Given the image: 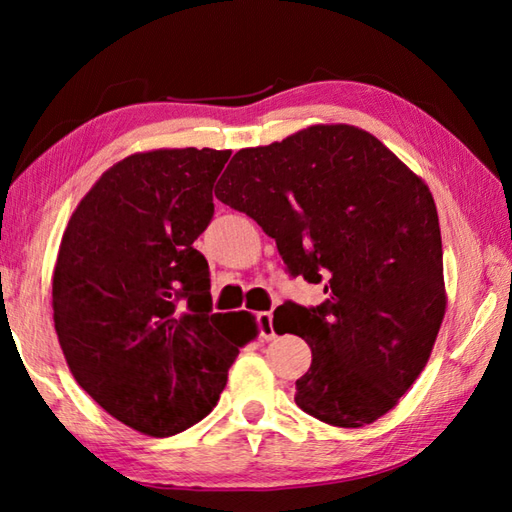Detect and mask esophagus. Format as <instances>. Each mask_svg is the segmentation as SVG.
<instances>
[{"label": "esophagus", "mask_w": 512, "mask_h": 512, "mask_svg": "<svg viewBox=\"0 0 512 512\" xmlns=\"http://www.w3.org/2000/svg\"><path fill=\"white\" fill-rule=\"evenodd\" d=\"M257 325H259V336H262L264 341H273L275 339L273 312H259L257 314Z\"/></svg>", "instance_id": "34e87169"}]
</instances>
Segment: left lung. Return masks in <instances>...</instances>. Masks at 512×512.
<instances>
[{"mask_svg":"<svg viewBox=\"0 0 512 512\" xmlns=\"http://www.w3.org/2000/svg\"><path fill=\"white\" fill-rule=\"evenodd\" d=\"M215 198L275 239L292 277L325 284L321 306L275 310V332L299 334L312 350L297 405L345 429L394 409L447 310L440 222L424 180L365 129L312 125L239 149Z\"/></svg>","mask_w":512,"mask_h":512,"instance_id":"1","label":"left lung"}]
</instances>
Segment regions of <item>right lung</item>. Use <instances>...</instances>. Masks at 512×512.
<instances>
[{
    "label": "right lung",
    "instance_id": "obj_1",
    "mask_svg": "<svg viewBox=\"0 0 512 512\" xmlns=\"http://www.w3.org/2000/svg\"><path fill=\"white\" fill-rule=\"evenodd\" d=\"M231 151L156 149L116 162L65 228L52 275L54 330L70 372L145 436L193 427L220 400L248 312H211L209 264L193 248L213 217Z\"/></svg>",
    "mask_w": 512,
    "mask_h": 512
}]
</instances>
